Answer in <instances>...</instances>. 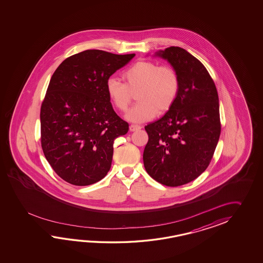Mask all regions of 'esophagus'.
Segmentation results:
<instances>
[{"label": "esophagus", "instance_id": "34e87169", "mask_svg": "<svg viewBox=\"0 0 263 263\" xmlns=\"http://www.w3.org/2000/svg\"><path fill=\"white\" fill-rule=\"evenodd\" d=\"M142 127L141 126H138V125H129V130L130 132H135V130H138V129H141Z\"/></svg>", "mask_w": 263, "mask_h": 263}]
</instances>
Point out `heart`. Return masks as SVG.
<instances>
[{
	"mask_svg": "<svg viewBox=\"0 0 263 263\" xmlns=\"http://www.w3.org/2000/svg\"><path fill=\"white\" fill-rule=\"evenodd\" d=\"M124 83L116 78L106 81L109 101L119 112H126L136 94L137 103L127 119L142 123L158 115L167 112L178 99L180 79L178 71L169 66L152 61H138L122 73Z\"/></svg>",
	"mask_w": 263,
	"mask_h": 263,
	"instance_id": "1",
	"label": "heart"
}]
</instances>
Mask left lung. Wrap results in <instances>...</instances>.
I'll return each instance as SVG.
<instances>
[{
    "instance_id": "left-lung-1",
    "label": "left lung",
    "mask_w": 263,
    "mask_h": 263,
    "mask_svg": "<svg viewBox=\"0 0 263 263\" xmlns=\"http://www.w3.org/2000/svg\"><path fill=\"white\" fill-rule=\"evenodd\" d=\"M178 71L180 89L173 107L145 126L148 142L143 160L158 182L177 187L207 169L221 134L218 93L207 68L179 47L156 52Z\"/></svg>"
}]
</instances>
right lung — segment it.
Here are the masks:
<instances>
[{"label":"right lung","instance_id":"obj_1","mask_svg":"<svg viewBox=\"0 0 263 263\" xmlns=\"http://www.w3.org/2000/svg\"><path fill=\"white\" fill-rule=\"evenodd\" d=\"M135 54L87 50L56 68L40 109L41 146L50 166L70 184H93L112 164L114 141L129 124L112 109L106 81Z\"/></svg>","mask_w":263,"mask_h":263}]
</instances>
